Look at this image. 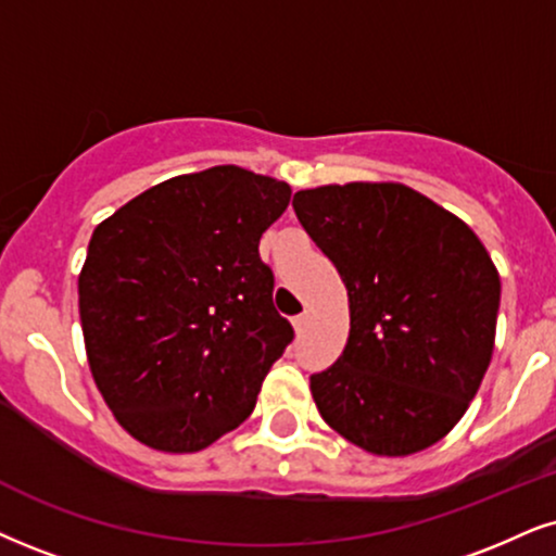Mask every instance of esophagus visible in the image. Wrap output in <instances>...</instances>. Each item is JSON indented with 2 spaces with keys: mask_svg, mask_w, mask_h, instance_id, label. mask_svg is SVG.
Returning <instances> with one entry per match:
<instances>
[{
  "mask_svg": "<svg viewBox=\"0 0 556 556\" xmlns=\"http://www.w3.org/2000/svg\"><path fill=\"white\" fill-rule=\"evenodd\" d=\"M309 312H304V314H299V317H293V327H296V332H304L306 327H309Z\"/></svg>",
  "mask_w": 556,
  "mask_h": 556,
  "instance_id": "obj_1",
  "label": "esophagus"
}]
</instances>
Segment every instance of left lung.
<instances>
[{"instance_id": "1", "label": "left lung", "mask_w": 556, "mask_h": 556, "mask_svg": "<svg viewBox=\"0 0 556 556\" xmlns=\"http://www.w3.org/2000/svg\"><path fill=\"white\" fill-rule=\"evenodd\" d=\"M301 226L351 301L345 351L312 376L319 415L376 456L441 441L488 371L497 267L462 218L400 182L299 190Z\"/></svg>"}]
</instances>
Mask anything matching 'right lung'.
<instances>
[{
    "label": "right lung",
    "mask_w": 556,
    "mask_h": 556,
    "mask_svg": "<svg viewBox=\"0 0 556 556\" xmlns=\"http://www.w3.org/2000/svg\"><path fill=\"white\" fill-rule=\"evenodd\" d=\"M291 201L222 164L143 190L89 239L79 319L92 379L136 441L193 454L255 409L293 340L260 237Z\"/></svg>",
    "instance_id": "obj_1"
}]
</instances>
